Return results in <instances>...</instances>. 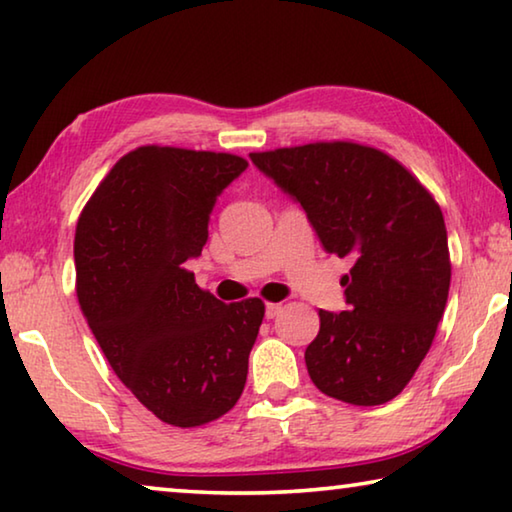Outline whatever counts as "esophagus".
<instances>
[{"label":"esophagus","mask_w":512,"mask_h":512,"mask_svg":"<svg viewBox=\"0 0 512 512\" xmlns=\"http://www.w3.org/2000/svg\"><path fill=\"white\" fill-rule=\"evenodd\" d=\"M280 311H282V305H280V302H268V305H266V318H275V316H280Z\"/></svg>","instance_id":"obj_1"}]
</instances>
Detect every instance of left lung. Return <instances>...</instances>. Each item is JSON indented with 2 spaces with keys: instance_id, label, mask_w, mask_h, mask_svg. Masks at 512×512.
Segmentation results:
<instances>
[{
  "instance_id": "1",
  "label": "left lung",
  "mask_w": 512,
  "mask_h": 512,
  "mask_svg": "<svg viewBox=\"0 0 512 512\" xmlns=\"http://www.w3.org/2000/svg\"><path fill=\"white\" fill-rule=\"evenodd\" d=\"M305 210L325 253L352 257L348 311L320 309L305 363L320 393L377 406L404 391L447 305L452 264L438 203L391 155L352 142L250 153Z\"/></svg>"
}]
</instances>
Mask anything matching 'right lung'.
<instances>
[{"mask_svg": "<svg viewBox=\"0 0 512 512\" xmlns=\"http://www.w3.org/2000/svg\"><path fill=\"white\" fill-rule=\"evenodd\" d=\"M239 155L140 146L103 178L76 225V296L115 375L155 418L201 427L244 393L264 302L216 300L187 268L207 244Z\"/></svg>", "mask_w": 512, "mask_h": 512, "instance_id": "add662e5", "label": "right lung"}]
</instances>
